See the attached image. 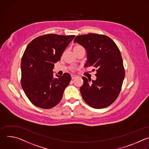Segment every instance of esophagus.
Listing matches in <instances>:
<instances>
[{"label": "esophagus", "mask_w": 149, "mask_h": 149, "mask_svg": "<svg viewBox=\"0 0 149 149\" xmlns=\"http://www.w3.org/2000/svg\"><path fill=\"white\" fill-rule=\"evenodd\" d=\"M77 77V76L76 75H75V74H72V75H71L72 79H76Z\"/></svg>", "instance_id": "obj_1"}]
</instances>
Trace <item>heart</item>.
I'll return each mask as SVG.
<instances>
[{
  "label": "heart",
  "mask_w": 149,
  "mask_h": 149,
  "mask_svg": "<svg viewBox=\"0 0 149 149\" xmlns=\"http://www.w3.org/2000/svg\"><path fill=\"white\" fill-rule=\"evenodd\" d=\"M81 47H82L81 46H80V45H76V46H75L73 47V50H76V49H78L81 48Z\"/></svg>",
  "instance_id": "1"
}]
</instances>
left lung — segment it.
Returning <instances> with one entry per match:
<instances>
[{
	"label": "left lung",
	"mask_w": 149,
	"mask_h": 149,
	"mask_svg": "<svg viewBox=\"0 0 149 149\" xmlns=\"http://www.w3.org/2000/svg\"><path fill=\"white\" fill-rule=\"evenodd\" d=\"M74 43L86 50L85 67L97 69L95 80L82 77L80 91L84 102L95 109H102L112 104L119 95L125 76L120 52L108 36L95 33L77 36Z\"/></svg>",
	"instance_id": "obj_1"
}]
</instances>
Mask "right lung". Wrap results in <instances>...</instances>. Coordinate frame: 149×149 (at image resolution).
<instances>
[{
    "label": "right lung",
    "instance_id": "obj_1",
    "mask_svg": "<svg viewBox=\"0 0 149 149\" xmlns=\"http://www.w3.org/2000/svg\"><path fill=\"white\" fill-rule=\"evenodd\" d=\"M75 37L49 34L33 39L26 47L21 62V85L34 105L51 109L61 102L71 76H53L54 64L61 60L66 48Z\"/></svg>",
    "mask_w": 149,
    "mask_h": 149
}]
</instances>
